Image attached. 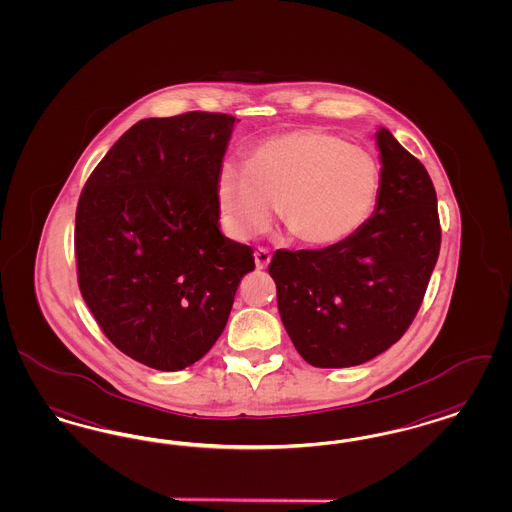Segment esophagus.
Wrapping results in <instances>:
<instances>
[{
	"label": "esophagus",
	"instance_id": "esophagus-1",
	"mask_svg": "<svg viewBox=\"0 0 512 512\" xmlns=\"http://www.w3.org/2000/svg\"><path fill=\"white\" fill-rule=\"evenodd\" d=\"M254 262H256V267L258 269H265L269 262H271V252L267 250V248H258L256 252H254Z\"/></svg>",
	"mask_w": 512,
	"mask_h": 512
}]
</instances>
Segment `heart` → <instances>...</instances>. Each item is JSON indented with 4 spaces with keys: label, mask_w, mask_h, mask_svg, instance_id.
Segmentation results:
<instances>
[{
    "label": "heart",
    "mask_w": 512,
    "mask_h": 512,
    "mask_svg": "<svg viewBox=\"0 0 512 512\" xmlns=\"http://www.w3.org/2000/svg\"><path fill=\"white\" fill-rule=\"evenodd\" d=\"M381 190L376 161L324 129L277 134L248 155L247 167L222 163L216 195L224 226L237 239L269 228L279 209L303 247H336L372 216Z\"/></svg>",
    "instance_id": "heart-1"
}]
</instances>
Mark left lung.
<instances>
[{
	"instance_id": "1",
	"label": "left lung",
	"mask_w": 512,
	"mask_h": 512,
	"mask_svg": "<svg viewBox=\"0 0 512 512\" xmlns=\"http://www.w3.org/2000/svg\"><path fill=\"white\" fill-rule=\"evenodd\" d=\"M381 190L372 218L347 241L277 250L284 328L305 362L357 366L397 343L416 319L440 252L433 180L421 161L379 129Z\"/></svg>"
}]
</instances>
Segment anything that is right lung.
<instances>
[{
    "label": "right lung",
    "mask_w": 512,
    "mask_h": 512,
    "mask_svg": "<svg viewBox=\"0 0 512 512\" xmlns=\"http://www.w3.org/2000/svg\"><path fill=\"white\" fill-rule=\"evenodd\" d=\"M235 117L142 119L91 172L76 210L77 283L127 357L176 372L226 328L252 248L218 228L216 178Z\"/></svg>",
    "instance_id": "1"
}]
</instances>
